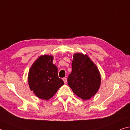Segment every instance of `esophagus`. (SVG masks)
I'll return each instance as SVG.
<instances>
[{
  "mask_svg": "<svg viewBox=\"0 0 130 130\" xmlns=\"http://www.w3.org/2000/svg\"><path fill=\"white\" fill-rule=\"evenodd\" d=\"M63 82H64V83L65 84H67V78L66 77H64V78H63Z\"/></svg>",
  "mask_w": 130,
  "mask_h": 130,
  "instance_id": "esophagus-1",
  "label": "esophagus"
}]
</instances>
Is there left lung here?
I'll return each instance as SVG.
<instances>
[{
    "instance_id": "1",
    "label": "left lung",
    "mask_w": 130,
    "mask_h": 130,
    "mask_svg": "<svg viewBox=\"0 0 130 130\" xmlns=\"http://www.w3.org/2000/svg\"><path fill=\"white\" fill-rule=\"evenodd\" d=\"M72 71L68 77V84L77 96L89 100L96 94L101 85V75L96 66L87 55L73 56Z\"/></svg>"
}]
</instances>
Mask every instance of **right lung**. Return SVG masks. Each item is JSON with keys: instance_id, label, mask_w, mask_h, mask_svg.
<instances>
[{"instance_id": "1", "label": "right lung", "mask_w": 130, "mask_h": 130, "mask_svg": "<svg viewBox=\"0 0 130 130\" xmlns=\"http://www.w3.org/2000/svg\"><path fill=\"white\" fill-rule=\"evenodd\" d=\"M53 56H41L33 63L28 73L29 88L37 97L48 100L64 84L58 76V69L53 63Z\"/></svg>"}]
</instances>
